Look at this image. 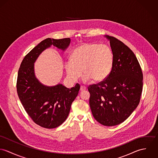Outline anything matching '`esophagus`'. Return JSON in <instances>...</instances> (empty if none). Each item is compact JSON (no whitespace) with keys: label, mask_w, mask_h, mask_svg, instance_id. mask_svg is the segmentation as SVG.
<instances>
[{"label":"esophagus","mask_w":158,"mask_h":158,"mask_svg":"<svg viewBox=\"0 0 158 158\" xmlns=\"http://www.w3.org/2000/svg\"><path fill=\"white\" fill-rule=\"evenodd\" d=\"M86 89V88L85 86H80V91H83V90H85Z\"/></svg>","instance_id":"esophagus-1"}]
</instances>
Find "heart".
Returning a JSON list of instances; mask_svg holds the SVG:
<instances>
[{
    "instance_id": "heart-1",
    "label": "heart",
    "mask_w": 158,
    "mask_h": 158,
    "mask_svg": "<svg viewBox=\"0 0 158 158\" xmlns=\"http://www.w3.org/2000/svg\"><path fill=\"white\" fill-rule=\"evenodd\" d=\"M113 53L105 44L85 43L77 47L70 56V60L65 63L64 68L68 78L77 81L85 74L83 80L95 82L105 80L113 68Z\"/></svg>"
}]
</instances>
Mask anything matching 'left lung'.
Returning <instances> with one entry per match:
<instances>
[{
	"instance_id": "1",
	"label": "left lung",
	"mask_w": 158,
	"mask_h": 158,
	"mask_svg": "<svg viewBox=\"0 0 158 158\" xmlns=\"http://www.w3.org/2000/svg\"><path fill=\"white\" fill-rule=\"evenodd\" d=\"M113 53V68L102 82L90 85L89 105L95 119L112 127L123 122L138 106L143 74L133 51L117 38L105 35Z\"/></svg>"
}]
</instances>
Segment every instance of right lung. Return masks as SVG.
<instances>
[{
  "mask_svg": "<svg viewBox=\"0 0 158 158\" xmlns=\"http://www.w3.org/2000/svg\"><path fill=\"white\" fill-rule=\"evenodd\" d=\"M70 43L69 38L45 39L24 57L18 71L16 87L19 98L33 122L43 128H56L66 120L80 86L77 83L70 89L60 83L45 86L36 77L34 64L40 54L51 45L65 51Z\"/></svg>",
  "mask_w": 158,
  "mask_h": 158,
  "instance_id": "right-lung-1",
  "label": "right lung"
}]
</instances>
